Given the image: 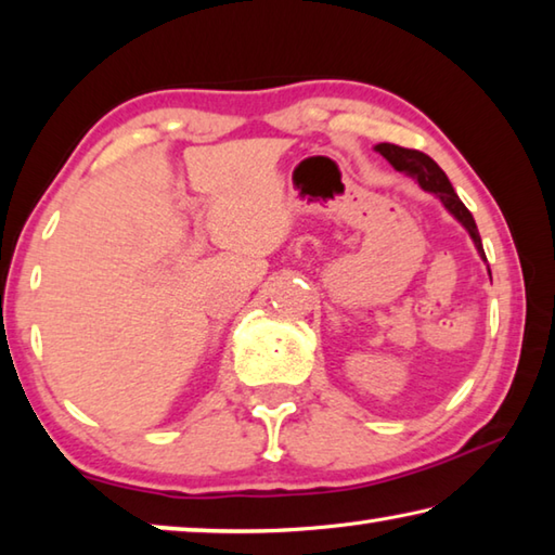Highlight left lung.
I'll return each instance as SVG.
<instances>
[{"mask_svg":"<svg viewBox=\"0 0 555 555\" xmlns=\"http://www.w3.org/2000/svg\"><path fill=\"white\" fill-rule=\"evenodd\" d=\"M374 152L387 158V162L393 168H397L399 173H406L409 178H413V181L424 188L426 193H434L436 198L443 203V208L467 230V234L473 237L475 247H477V255H480L487 261L480 232H477L473 212H469L463 205V201L457 198V193L453 191V185H450L446 171L434 162V158H430L424 152H416V149H403V146H397V144H377V146H374ZM487 271H490V269H487Z\"/></svg>","mask_w":555,"mask_h":555,"instance_id":"left-lung-1","label":"left lung"}]
</instances>
